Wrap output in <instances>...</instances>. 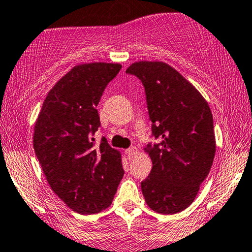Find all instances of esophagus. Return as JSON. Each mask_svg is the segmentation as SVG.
Returning a JSON list of instances; mask_svg holds the SVG:
<instances>
[{
    "mask_svg": "<svg viewBox=\"0 0 252 252\" xmlns=\"http://www.w3.org/2000/svg\"><path fill=\"white\" fill-rule=\"evenodd\" d=\"M137 148L135 147V146H132V147H130L129 149H126V154H128V157H129V159H131V158H134L135 156H136L137 154Z\"/></svg>",
    "mask_w": 252,
    "mask_h": 252,
    "instance_id": "34e87169",
    "label": "esophagus"
}]
</instances>
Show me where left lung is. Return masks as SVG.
<instances>
[{
  "label": "left lung",
  "instance_id": "8db88e82",
  "mask_svg": "<svg viewBox=\"0 0 252 252\" xmlns=\"http://www.w3.org/2000/svg\"><path fill=\"white\" fill-rule=\"evenodd\" d=\"M126 73L145 86L152 132L160 141L145 148L153 166L141 190L152 211L176 214L193 202L213 165L211 107L191 82L161 61H139Z\"/></svg>",
  "mask_w": 252,
  "mask_h": 252
}]
</instances>
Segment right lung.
<instances>
[{
  "label": "right lung",
  "mask_w": 252,
  "mask_h": 252,
  "mask_svg": "<svg viewBox=\"0 0 252 252\" xmlns=\"http://www.w3.org/2000/svg\"><path fill=\"white\" fill-rule=\"evenodd\" d=\"M120 63L74 65L44 99L33 147L52 191L79 214H95L112 203L124 175L122 154L106 139L95 147L98 105Z\"/></svg>",
  "instance_id": "right-lung-1"
}]
</instances>
